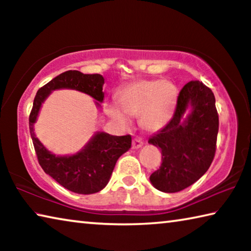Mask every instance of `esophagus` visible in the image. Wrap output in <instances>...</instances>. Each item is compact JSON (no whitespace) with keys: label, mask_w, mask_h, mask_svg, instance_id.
<instances>
[{"label":"esophagus","mask_w":251,"mask_h":251,"mask_svg":"<svg viewBox=\"0 0 251 251\" xmlns=\"http://www.w3.org/2000/svg\"><path fill=\"white\" fill-rule=\"evenodd\" d=\"M144 145L143 141L139 137H135L133 139V144H131V147L134 148V150H138V148H141Z\"/></svg>","instance_id":"1"}]
</instances>
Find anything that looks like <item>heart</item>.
<instances>
[{
    "instance_id": "heart-1",
    "label": "heart",
    "mask_w": 251,
    "mask_h": 251,
    "mask_svg": "<svg viewBox=\"0 0 251 251\" xmlns=\"http://www.w3.org/2000/svg\"><path fill=\"white\" fill-rule=\"evenodd\" d=\"M178 92L169 80L139 79L123 87L117 95V105H106V113L120 125H128V117H138L147 131H157L171 122L175 112ZM126 115L124 116V114Z\"/></svg>"
}]
</instances>
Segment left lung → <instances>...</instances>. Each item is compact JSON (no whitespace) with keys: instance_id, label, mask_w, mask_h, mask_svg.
<instances>
[{"instance_id":"left-lung-1","label":"left lung","mask_w":251,"mask_h":251,"mask_svg":"<svg viewBox=\"0 0 251 251\" xmlns=\"http://www.w3.org/2000/svg\"><path fill=\"white\" fill-rule=\"evenodd\" d=\"M214 93L199 80H190L178 95L171 122L148 143L161 151V163L150 177L164 193H177L196 182L210 167L219 127Z\"/></svg>"}]
</instances>
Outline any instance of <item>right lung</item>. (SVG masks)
<instances>
[{
	"label": "right lung",
	"instance_id": "1",
	"mask_svg": "<svg viewBox=\"0 0 251 251\" xmlns=\"http://www.w3.org/2000/svg\"><path fill=\"white\" fill-rule=\"evenodd\" d=\"M104 77L100 74H83L66 71L41 87L29 114V133L37 159L43 171L64 188L76 194L100 192L108 184L116 161L131 146L130 135L113 136L97 131L82 150L74 155L59 156L46 150L34 133V124L44 100L56 90H75L92 96L100 106L104 100Z\"/></svg>",
	"mask_w": 251,
	"mask_h": 251
}]
</instances>
